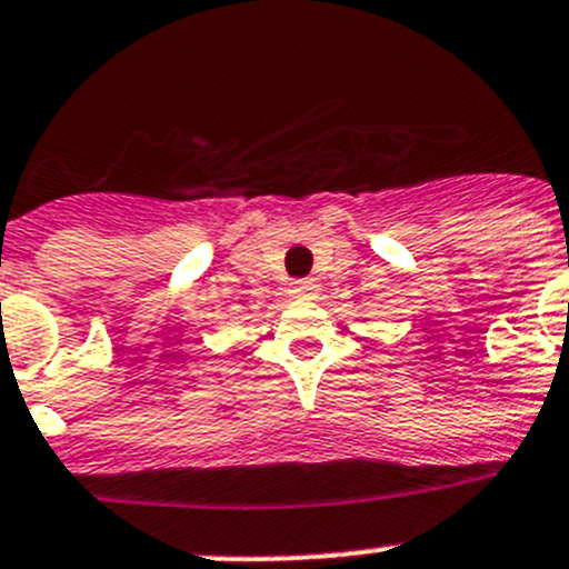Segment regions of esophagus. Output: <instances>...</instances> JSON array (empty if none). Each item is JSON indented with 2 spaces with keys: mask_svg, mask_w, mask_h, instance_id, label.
<instances>
[{
  "mask_svg": "<svg viewBox=\"0 0 569 569\" xmlns=\"http://www.w3.org/2000/svg\"><path fill=\"white\" fill-rule=\"evenodd\" d=\"M289 295L295 297V300H317V295H319L317 280H311V278L295 280V283L289 286Z\"/></svg>",
  "mask_w": 569,
  "mask_h": 569,
  "instance_id": "34e87169",
  "label": "esophagus"
}]
</instances>
